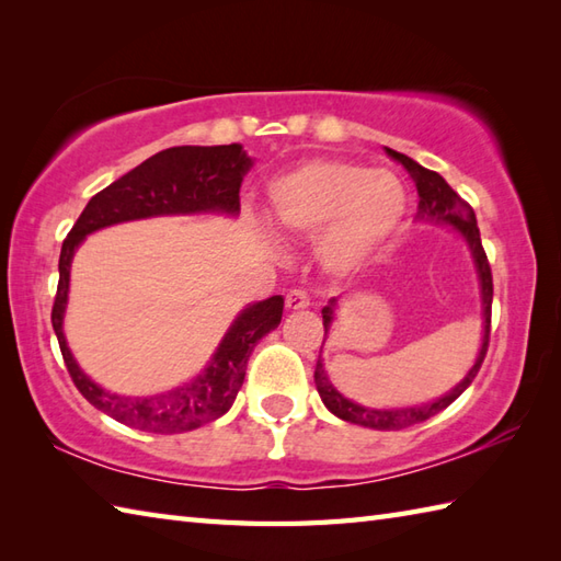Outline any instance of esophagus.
I'll return each mask as SVG.
<instances>
[{"mask_svg":"<svg viewBox=\"0 0 561 561\" xmlns=\"http://www.w3.org/2000/svg\"><path fill=\"white\" fill-rule=\"evenodd\" d=\"M311 306V299H308V294L304 289H291L287 294V308L289 311H304V308Z\"/></svg>","mask_w":561,"mask_h":561,"instance_id":"esophagus-1","label":"esophagus"}]
</instances>
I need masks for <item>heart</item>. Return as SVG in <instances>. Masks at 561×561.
<instances>
[{"instance_id":"obj_1","label":"heart","mask_w":561,"mask_h":561,"mask_svg":"<svg viewBox=\"0 0 561 561\" xmlns=\"http://www.w3.org/2000/svg\"><path fill=\"white\" fill-rule=\"evenodd\" d=\"M270 219L282 233L318 236V257L332 274H354L374 260L408 209V190L390 171L344 159H313L274 178ZM262 243L274 236L262 229Z\"/></svg>"}]
</instances>
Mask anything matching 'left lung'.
I'll list each match as a JSON object with an SVG mask.
<instances>
[{
  "mask_svg": "<svg viewBox=\"0 0 561 561\" xmlns=\"http://www.w3.org/2000/svg\"><path fill=\"white\" fill-rule=\"evenodd\" d=\"M386 153L392 161L402 163V169L412 175V181L416 185V195H420L416 221H422V224H446V226H450L453 231L460 233L462 241L468 243L472 262H474V270H478L480 299H482V344H480L478 356H474V364L470 366V371L465 374L460 383L453 386L448 392H444V396L436 398V400H428V402H422V404H408V408H383V410L366 408V404H359V402H354L350 398H344L342 392L335 386H332V380L328 378L323 359H318L316 374H313L316 388H318L320 400H323V404L332 414L340 416V420H344V422H350V424L376 428V432H400V428H408L412 424L426 422L428 416L444 412L453 400L460 398L462 392L468 390V386L472 383L474 376H478L480 366L484 362V354H486V344H490L494 287H492L490 262H486L484 248H482L478 219H474V211H472L468 202L460 199L456 190H453L436 171H428V169H424V165L412 161L410 157H404V153L392 151L388 147H386ZM335 311H337V299H330L328 306L323 308V325H325L323 344L330 335L332 320H335ZM320 352H323V347H320Z\"/></svg>",
  "mask_w": 561,
  "mask_h": 561,
  "instance_id": "8db88e82",
  "label": "left lung"
}]
</instances>
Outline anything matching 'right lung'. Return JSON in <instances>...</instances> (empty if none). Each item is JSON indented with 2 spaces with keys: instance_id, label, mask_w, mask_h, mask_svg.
I'll use <instances>...</instances> for the list:
<instances>
[{
  "instance_id": "1",
  "label": "right lung",
  "mask_w": 561,
  "mask_h": 561,
  "mask_svg": "<svg viewBox=\"0 0 561 561\" xmlns=\"http://www.w3.org/2000/svg\"><path fill=\"white\" fill-rule=\"evenodd\" d=\"M250 169H253V159L241 145L163 149L93 195L67 233L62 253H59L53 328L75 386L93 408L113 416L115 422L151 434H183L219 420L231 410L243 386L245 366L255 344L282 323L284 299L270 296L265 301L248 304L233 318L207 366L187 383L157 392V396H117L81 371L65 337L69 274L77 248L89 233L125 221L193 217V214L238 217L241 211L238 193Z\"/></svg>"
}]
</instances>
